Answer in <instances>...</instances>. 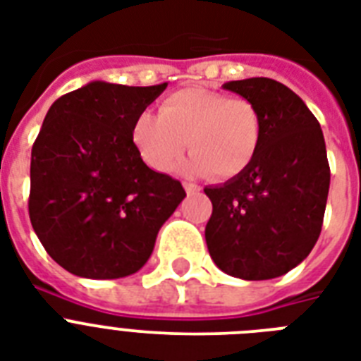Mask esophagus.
I'll return each instance as SVG.
<instances>
[{
    "instance_id": "34e87169",
    "label": "esophagus",
    "mask_w": 361,
    "mask_h": 361,
    "mask_svg": "<svg viewBox=\"0 0 361 361\" xmlns=\"http://www.w3.org/2000/svg\"><path fill=\"white\" fill-rule=\"evenodd\" d=\"M183 187H185L187 195H197V192L200 191V185H197V183H191V181H185V183H183Z\"/></svg>"
}]
</instances>
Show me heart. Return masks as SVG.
Segmentation results:
<instances>
[{"mask_svg":"<svg viewBox=\"0 0 361 361\" xmlns=\"http://www.w3.org/2000/svg\"><path fill=\"white\" fill-rule=\"evenodd\" d=\"M262 133L257 104L198 87L172 93L159 106V116L144 112L133 125L135 144L152 169H172L189 142L192 153L181 170L215 180L240 176L257 157Z\"/></svg>","mask_w":361,"mask_h":361,"instance_id":"obj_1","label":"heart"}]
</instances>
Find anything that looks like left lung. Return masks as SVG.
<instances>
[{
  "mask_svg": "<svg viewBox=\"0 0 361 361\" xmlns=\"http://www.w3.org/2000/svg\"><path fill=\"white\" fill-rule=\"evenodd\" d=\"M223 87L257 104L264 133L257 157L240 176L204 189L214 206L206 243L225 274L274 279L296 268L322 231L330 191L324 135L281 82L260 76Z\"/></svg>",
  "mask_w": 361,
  "mask_h": 361,
  "instance_id": "obj_1",
  "label": "left lung"
}]
</instances>
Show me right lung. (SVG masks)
<instances>
[{
	"instance_id": "right-lung-1",
	"label": "right lung",
	"mask_w": 361,
	"mask_h": 361,
	"mask_svg": "<svg viewBox=\"0 0 361 361\" xmlns=\"http://www.w3.org/2000/svg\"><path fill=\"white\" fill-rule=\"evenodd\" d=\"M166 90L90 82L50 106L31 147L30 219L71 274L118 279L147 262L163 223L185 198L133 142L136 118Z\"/></svg>"
}]
</instances>
